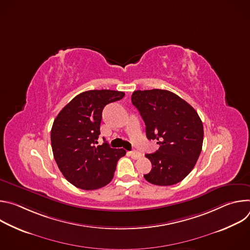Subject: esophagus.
Instances as JSON below:
<instances>
[{
    "label": "esophagus",
    "mask_w": 250,
    "mask_h": 250,
    "mask_svg": "<svg viewBox=\"0 0 250 250\" xmlns=\"http://www.w3.org/2000/svg\"><path fill=\"white\" fill-rule=\"evenodd\" d=\"M129 155H130L131 158H133V159H138V158H140V157L142 156V154H141L140 152H138V151H130V152H129Z\"/></svg>",
    "instance_id": "1"
}]
</instances>
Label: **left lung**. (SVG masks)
I'll return each instance as SVG.
<instances>
[{
  "label": "left lung",
  "instance_id": "1",
  "mask_svg": "<svg viewBox=\"0 0 250 250\" xmlns=\"http://www.w3.org/2000/svg\"><path fill=\"white\" fill-rule=\"evenodd\" d=\"M131 102L146 123L147 138L159 145L156 152L146 154L152 164L146 180L158 186L179 183L193 170L202 151L204 127L198 113L167 90H137Z\"/></svg>",
  "mask_w": 250,
  "mask_h": 250
}]
</instances>
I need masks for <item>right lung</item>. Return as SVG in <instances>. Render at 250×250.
<instances>
[{
  "instance_id": "right-lung-1",
  "label": "right lung",
  "mask_w": 250,
  "mask_h": 250,
  "mask_svg": "<svg viewBox=\"0 0 250 250\" xmlns=\"http://www.w3.org/2000/svg\"><path fill=\"white\" fill-rule=\"evenodd\" d=\"M125 93L90 90L77 95L57 115L51 128V147L57 166L66 180L83 190L108 185L119 159L125 150L96 146L102 112L105 104L120 101Z\"/></svg>"
}]
</instances>
